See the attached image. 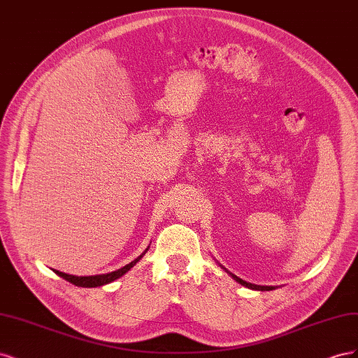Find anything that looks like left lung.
<instances>
[{
	"mask_svg": "<svg viewBox=\"0 0 358 358\" xmlns=\"http://www.w3.org/2000/svg\"><path fill=\"white\" fill-rule=\"evenodd\" d=\"M220 264V263H218ZM221 266V264H220ZM227 273H229L236 282H239L241 285H243V287H246V288H251V289H257V291H272V289H275L276 287H272V285H255V284H251V282H246V280H243V279H241L239 276H236V275H233L231 272H229V270H227L224 266H221Z\"/></svg>",
	"mask_w": 358,
	"mask_h": 358,
	"instance_id": "8db88e82",
	"label": "left lung"
}]
</instances>
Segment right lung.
<instances>
[{
    "label": "right lung",
    "instance_id": "right-lung-1",
    "mask_svg": "<svg viewBox=\"0 0 358 358\" xmlns=\"http://www.w3.org/2000/svg\"><path fill=\"white\" fill-rule=\"evenodd\" d=\"M149 246L145 249V251L140 254L136 259H133L131 263L115 270V272H110V273H103V275H94V276H74V275H69V273H64V272H59V270H53L58 276H61L62 279L69 280V282H71L73 285H78V287H83V288H94V287H101V285H106V284H110L113 282V280L119 279L121 276H124L128 270H131L140 259H142V257L148 252Z\"/></svg>",
    "mask_w": 358,
    "mask_h": 358
}]
</instances>
